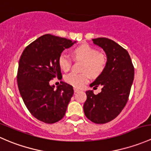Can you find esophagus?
<instances>
[{"instance_id": "obj_1", "label": "esophagus", "mask_w": 151, "mask_h": 151, "mask_svg": "<svg viewBox=\"0 0 151 151\" xmlns=\"http://www.w3.org/2000/svg\"><path fill=\"white\" fill-rule=\"evenodd\" d=\"M74 92H75V93H77V92H79V91H81V90L78 89V88H74Z\"/></svg>"}]
</instances>
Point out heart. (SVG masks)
Returning <instances> with one entry per match:
<instances>
[{
	"instance_id": "b5f03b06",
	"label": "heart",
	"mask_w": 151,
	"mask_h": 151,
	"mask_svg": "<svg viewBox=\"0 0 151 151\" xmlns=\"http://www.w3.org/2000/svg\"><path fill=\"white\" fill-rule=\"evenodd\" d=\"M75 58L84 61L82 67V74L71 72L65 77V81L76 88H81L90 80V74L96 77L101 74L106 68L107 59L102 53L89 45H82L73 52ZM58 64L63 71H68L71 65V60L65 52L59 55Z\"/></svg>"
}]
</instances>
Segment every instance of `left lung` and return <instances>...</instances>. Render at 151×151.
<instances>
[{"label":"left lung","mask_w":151,"mask_h":151,"mask_svg":"<svg viewBox=\"0 0 151 151\" xmlns=\"http://www.w3.org/2000/svg\"><path fill=\"white\" fill-rule=\"evenodd\" d=\"M92 40L105 52L107 63L104 71L90 85L93 89L101 85V91L96 95L93 91H87L83 109L90 121L101 124L116 118L126 106L134 68L129 52L116 42L107 38Z\"/></svg>","instance_id":"8db88e82"}]
</instances>
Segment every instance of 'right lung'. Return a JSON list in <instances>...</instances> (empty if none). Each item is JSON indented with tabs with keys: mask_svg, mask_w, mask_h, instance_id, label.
Wrapping results in <instances>:
<instances>
[{
	"mask_svg": "<svg viewBox=\"0 0 151 151\" xmlns=\"http://www.w3.org/2000/svg\"><path fill=\"white\" fill-rule=\"evenodd\" d=\"M76 42L45 34L25 47L21 55L17 71L19 93L29 112L42 122L56 123L66 113L73 87L60 82L55 90L50 81L55 77L62 79L59 55Z\"/></svg>",
	"mask_w": 151,
	"mask_h": 151,
	"instance_id": "right-lung-1",
	"label": "right lung"
}]
</instances>
